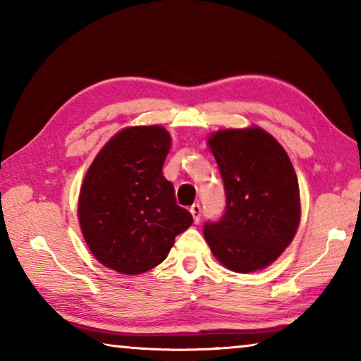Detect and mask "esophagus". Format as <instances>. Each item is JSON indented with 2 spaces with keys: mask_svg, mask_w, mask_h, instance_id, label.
Returning a JSON list of instances; mask_svg holds the SVG:
<instances>
[{
  "mask_svg": "<svg viewBox=\"0 0 361 361\" xmlns=\"http://www.w3.org/2000/svg\"><path fill=\"white\" fill-rule=\"evenodd\" d=\"M189 212H191V215L194 218V223H199L200 221V213H202V210H200V205L194 204L191 209H189Z\"/></svg>",
  "mask_w": 361,
  "mask_h": 361,
  "instance_id": "esophagus-1",
  "label": "esophagus"
}]
</instances>
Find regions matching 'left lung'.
<instances>
[{"instance_id": "1", "label": "left lung", "mask_w": 361, "mask_h": 361, "mask_svg": "<svg viewBox=\"0 0 361 361\" xmlns=\"http://www.w3.org/2000/svg\"><path fill=\"white\" fill-rule=\"evenodd\" d=\"M224 183L223 216L204 224L219 262L253 272L276 261L296 234L301 207L295 169L262 129L219 130L209 138Z\"/></svg>"}]
</instances>
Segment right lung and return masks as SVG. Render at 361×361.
<instances>
[{
    "label": "right lung",
    "mask_w": 361,
    "mask_h": 361,
    "mask_svg": "<svg viewBox=\"0 0 361 361\" xmlns=\"http://www.w3.org/2000/svg\"><path fill=\"white\" fill-rule=\"evenodd\" d=\"M170 149L164 127H130L103 146L79 194V224L102 264L143 274L167 258L175 237L192 224L162 175Z\"/></svg>",
    "instance_id": "add662e5"
}]
</instances>
